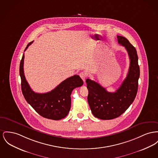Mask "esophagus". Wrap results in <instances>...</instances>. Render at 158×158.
<instances>
[{"mask_svg":"<svg viewBox=\"0 0 158 158\" xmlns=\"http://www.w3.org/2000/svg\"><path fill=\"white\" fill-rule=\"evenodd\" d=\"M79 76H80V77H81V79L84 81V82H85L86 77V74H85L84 72H81V73H80Z\"/></svg>","mask_w":158,"mask_h":158,"instance_id":"1","label":"esophagus"}]
</instances>
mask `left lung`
<instances>
[{
	"mask_svg": "<svg viewBox=\"0 0 158 158\" xmlns=\"http://www.w3.org/2000/svg\"><path fill=\"white\" fill-rule=\"evenodd\" d=\"M117 37L118 43L127 49L130 60L128 73L121 86L116 92L110 93L98 83L89 79L86 80L90 109L95 117L103 120L121 116L134 102L138 91L139 67L137 51L127 38Z\"/></svg>",
	"mask_w": 158,
	"mask_h": 158,
	"instance_id": "obj_1",
	"label": "left lung"
}]
</instances>
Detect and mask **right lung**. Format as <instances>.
Here are the masks:
<instances>
[{
	"instance_id": "add662e5",
	"label": "right lung",
	"mask_w": 158,
	"mask_h": 158,
	"mask_svg": "<svg viewBox=\"0 0 158 158\" xmlns=\"http://www.w3.org/2000/svg\"><path fill=\"white\" fill-rule=\"evenodd\" d=\"M33 41L30 42L24 51ZM23 55L19 64V75L21 80V90L28 104L42 117L60 120L68 114L71 107V94L74 88L82 86L84 82L79 75L70 77L59 84L50 92L44 94L35 93L29 86L24 73Z\"/></svg>"
}]
</instances>
